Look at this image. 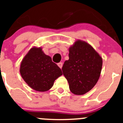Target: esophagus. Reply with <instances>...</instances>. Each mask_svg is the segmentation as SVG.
I'll return each mask as SVG.
<instances>
[{
	"label": "esophagus",
	"instance_id": "obj_1",
	"mask_svg": "<svg viewBox=\"0 0 123 123\" xmlns=\"http://www.w3.org/2000/svg\"><path fill=\"white\" fill-rule=\"evenodd\" d=\"M58 66L60 67V68H62V67H63V63H62V62L58 63Z\"/></svg>",
	"mask_w": 123,
	"mask_h": 123
}]
</instances>
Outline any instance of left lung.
Here are the masks:
<instances>
[{"label":"left lung","mask_w":123,"mask_h":123,"mask_svg":"<svg viewBox=\"0 0 123 123\" xmlns=\"http://www.w3.org/2000/svg\"><path fill=\"white\" fill-rule=\"evenodd\" d=\"M102 63L100 55L90 44L77 40L69 48V60L62 67L71 92L83 95L91 91L99 79Z\"/></svg>","instance_id":"obj_1"}]
</instances>
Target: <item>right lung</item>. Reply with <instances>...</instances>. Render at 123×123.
I'll return each mask as SVG.
<instances>
[{
    "mask_svg": "<svg viewBox=\"0 0 123 123\" xmlns=\"http://www.w3.org/2000/svg\"><path fill=\"white\" fill-rule=\"evenodd\" d=\"M19 72L24 81L32 89L45 92L63 74L62 69L45 55L41 47H33L22 60Z\"/></svg>",
    "mask_w": 123,
    "mask_h": 123,
    "instance_id": "right-lung-1",
    "label": "right lung"
}]
</instances>
